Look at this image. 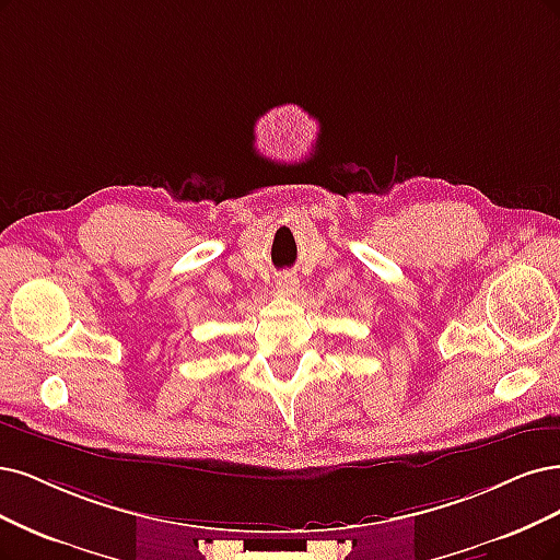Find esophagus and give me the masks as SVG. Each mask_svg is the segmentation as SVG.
<instances>
[{"label":"esophagus","instance_id":"esophagus-1","mask_svg":"<svg viewBox=\"0 0 560 560\" xmlns=\"http://www.w3.org/2000/svg\"><path fill=\"white\" fill-rule=\"evenodd\" d=\"M296 287H299V278L292 276V273H282V276L278 278V289H280L282 294L296 292Z\"/></svg>","mask_w":560,"mask_h":560}]
</instances>
